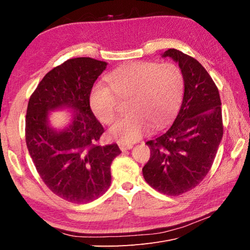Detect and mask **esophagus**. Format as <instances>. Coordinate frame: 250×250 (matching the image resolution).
Returning a JSON list of instances; mask_svg holds the SVG:
<instances>
[{
	"mask_svg": "<svg viewBox=\"0 0 250 250\" xmlns=\"http://www.w3.org/2000/svg\"><path fill=\"white\" fill-rule=\"evenodd\" d=\"M119 147L122 151H126V150H129L132 148L131 144H122V143H119Z\"/></svg>",
	"mask_w": 250,
	"mask_h": 250,
	"instance_id": "esophagus-1",
	"label": "esophagus"
}]
</instances>
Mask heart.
I'll return each instance as SVG.
<instances>
[{"mask_svg": "<svg viewBox=\"0 0 250 250\" xmlns=\"http://www.w3.org/2000/svg\"><path fill=\"white\" fill-rule=\"evenodd\" d=\"M107 81L109 86L97 84L92 89L90 108L103 124L110 125L118 117L119 99L129 98V113L109 130L110 138L122 144L137 142L151 125L161 128L169 123L183 101L184 74L173 62H131L109 73Z\"/></svg>", "mask_w": 250, "mask_h": 250, "instance_id": "obj_1", "label": "heart"}]
</instances>
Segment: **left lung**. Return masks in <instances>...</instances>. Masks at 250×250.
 I'll use <instances>...</instances> for the list:
<instances>
[{"instance_id": "obj_1", "label": "left lung", "mask_w": 250, "mask_h": 250, "mask_svg": "<svg viewBox=\"0 0 250 250\" xmlns=\"http://www.w3.org/2000/svg\"><path fill=\"white\" fill-rule=\"evenodd\" d=\"M163 57L179 64L184 100L173 125L146 143L151 154L143 175L158 192L178 196L199 185L214 163L223 135L221 100L215 82L195 58L176 49Z\"/></svg>"}]
</instances>
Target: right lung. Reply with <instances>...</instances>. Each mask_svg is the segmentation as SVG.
Segmentation results:
<instances>
[{"label": "right lung", "mask_w": 250, "mask_h": 250, "mask_svg": "<svg viewBox=\"0 0 250 250\" xmlns=\"http://www.w3.org/2000/svg\"><path fill=\"white\" fill-rule=\"evenodd\" d=\"M107 63L77 57L52 69L29 99L26 144L41 178L50 190L72 203L99 198L111 183L110 165L121 153L117 144L101 146L104 128L90 109L95 81ZM71 107L72 123L62 132L47 124L48 111Z\"/></svg>", "instance_id": "right-lung-1"}]
</instances>
